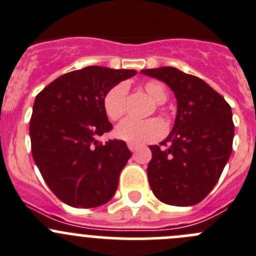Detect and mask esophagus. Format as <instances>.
<instances>
[{
	"mask_svg": "<svg viewBox=\"0 0 256 256\" xmlns=\"http://www.w3.org/2000/svg\"><path fill=\"white\" fill-rule=\"evenodd\" d=\"M128 148H130V150H132V152H134V150H137V146H136V144H132V143H128Z\"/></svg>",
	"mask_w": 256,
	"mask_h": 256,
	"instance_id": "esophagus-1",
	"label": "esophagus"
}]
</instances>
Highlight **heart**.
<instances>
[{
  "instance_id": "1",
  "label": "heart",
  "mask_w": 256,
  "mask_h": 256,
  "mask_svg": "<svg viewBox=\"0 0 256 256\" xmlns=\"http://www.w3.org/2000/svg\"><path fill=\"white\" fill-rule=\"evenodd\" d=\"M142 88L156 104H163L167 100L166 86L158 80H148ZM126 94L128 89L123 82L114 85L106 93L103 98V108L110 120H119L126 114ZM163 134L164 124L156 118L147 120L126 119L116 128V136L119 140L137 146L157 140Z\"/></svg>"
}]
</instances>
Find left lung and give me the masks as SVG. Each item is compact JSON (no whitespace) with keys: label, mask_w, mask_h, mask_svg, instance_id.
I'll return each mask as SVG.
<instances>
[{"label":"left lung","mask_w":256,"mask_h":256,"mask_svg":"<svg viewBox=\"0 0 256 256\" xmlns=\"http://www.w3.org/2000/svg\"><path fill=\"white\" fill-rule=\"evenodd\" d=\"M140 72L166 82L177 99L171 133L160 146H150V188L167 205H196L215 187L230 158L234 140L230 106L202 79L176 68Z\"/></svg>","instance_id":"left-lung-1"}]
</instances>
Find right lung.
Masks as SVG:
<instances>
[{"mask_svg":"<svg viewBox=\"0 0 256 256\" xmlns=\"http://www.w3.org/2000/svg\"><path fill=\"white\" fill-rule=\"evenodd\" d=\"M136 74L86 66L62 75L36 96L30 119L32 157L48 188L66 205L96 208L116 194L132 153L124 140H98L113 128L103 98Z\"/></svg>","mask_w":256,"mask_h":256,"instance_id":"1","label":"right lung"}]
</instances>
